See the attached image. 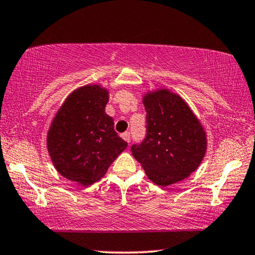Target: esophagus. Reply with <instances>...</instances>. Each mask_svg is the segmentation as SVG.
Listing matches in <instances>:
<instances>
[{
    "instance_id": "1",
    "label": "esophagus",
    "mask_w": 255,
    "mask_h": 255,
    "mask_svg": "<svg viewBox=\"0 0 255 255\" xmlns=\"http://www.w3.org/2000/svg\"><path fill=\"white\" fill-rule=\"evenodd\" d=\"M121 137L124 138L125 141H127L128 143H129V141H130V133H129V131H126V133H124V134L121 135Z\"/></svg>"
}]
</instances>
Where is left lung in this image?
Masks as SVG:
<instances>
[{"label":"left lung","instance_id":"left-lung-1","mask_svg":"<svg viewBox=\"0 0 255 255\" xmlns=\"http://www.w3.org/2000/svg\"><path fill=\"white\" fill-rule=\"evenodd\" d=\"M147 134L131 145L148 178L168 186L189 177L199 167L206 151V134L188 104L169 90L143 97Z\"/></svg>","mask_w":255,"mask_h":255}]
</instances>
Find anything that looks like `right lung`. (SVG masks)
Returning <instances> with one entry per match:
<instances>
[{"label": "right lung", "instance_id": "obj_1", "mask_svg": "<svg viewBox=\"0 0 255 255\" xmlns=\"http://www.w3.org/2000/svg\"><path fill=\"white\" fill-rule=\"evenodd\" d=\"M108 91L86 85L73 91L53 118L47 131V150L57 171L81 185L104 177L127 142L114 130L106 114Z\"/></svg>", "mask_w": 255, "mask_h": 255}]
</instances>
